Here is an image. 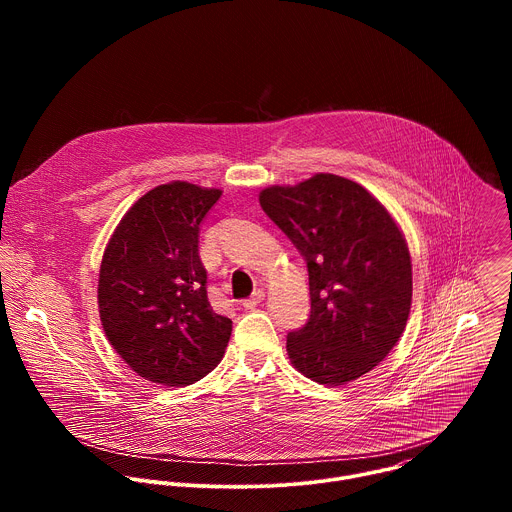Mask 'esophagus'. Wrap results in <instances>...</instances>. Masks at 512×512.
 <instances>
[{"label": "esophagus", "instance_id": "esophagus-1", "mask_svg": "<svg viewBox=\"0 0 512 512\" xmlns=\"http://www.w3.org/2000/svg\"><path fill=\"white\" fill-rule=\"evenodd\" d=\"M263 300H265V291H263V289H257L249 300H243V308H245V310H255Z\"/></svg>", "mask_w": 512, "mask_h": 512}]
</instances>
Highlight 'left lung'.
Masks as SVG:
<instances>
[{
    "instance_id": "1",
    "label": "left lung",
    "mask_w": 512,
    "mask_h": 512,
    "mask_svg": "<svg viewBox=\"0 0 512 512\" xmlns=\"http://www.w3.org/2000/svg\"><path fill=\"white\" fill-rule=\"evenodd\" d=\"M259 202L310 275V318L287 334L291 364L320 385L367 375L397 344L411 310V257L393 216L334 174L269 186Z\"/></svg>"
}]
</instances>
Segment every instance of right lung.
<instances>
[{"mask_svg":"<svg viewBox=\"0 0 512 512\" xmlns=\"http://www.w3.org/2000/svg\"><path fill=\"white\" fill-rule=\"evenodd\" d=\"M221 190L188 182L143 194L103 253L99 314L107 340L139 377L186 387L221 362L233 322L210 308L200 223Z\"/></svg>","mask_w":512,"mask_h":512,"instance_id":"add662e5","label":"right lung"}]
</instances>
